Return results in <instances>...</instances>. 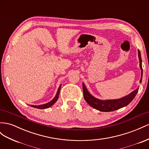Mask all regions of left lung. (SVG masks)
Masks as SVG:
<instances>
[{
	"mask_svg": "<svg viewBox=\"0 0 149 149\" xmlns=\"http://www.w3.org/2000/svg\"><path fill=\"white\" fill-rule=\"evenodd\" d=\"M138 54H139V58L140 61V67L141 68L142 70V77L140 79V82H142V74H143V70L142 67V59H141V54H140V52L138 49ZM83 96L84 98L86 100V102L90 104L91 107L95 108V109L101 111H115L120 108H123L128 105L133 99L135 98L136 93L138 92V89L135 90L133 92H132L130 94L125 96V97L117 99V100H100L98 99H96L93 96H91L89 92L87 91L86 86H84V83H83Z\"/></svg>",
	"mask_w": 149,
	"mask_h": 149,
	"instance_id": "obj_1",
	"label": "left lung"
}]
</instances>
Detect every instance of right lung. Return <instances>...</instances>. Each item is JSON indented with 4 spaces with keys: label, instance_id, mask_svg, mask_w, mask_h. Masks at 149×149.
I'll return each mask as SVG.
<instances>
[{
    "label": "right lung",
    "instance_id": "obj_1",
    "mask_svg": "<svg viewBox=\"0 0 149 149\" xmlns=\"http://www.w3.org/2000/svg\"><path fill=\"white\" fill-rule=\"evenodd\" d=\"M60 89H61V86H60L58 88V90L57 91V93H56V95L55 96V97L51 100V102H48L46 104H41V105H38V106H36V105H31L32 107H34V108H39V109H45V108H49L51 106L53 105L57 101L58 97H59V91H60Z\"/></svg>",
    "mask_w": 149,
    "mask_h": 149
}]
</instances>
